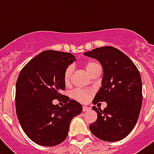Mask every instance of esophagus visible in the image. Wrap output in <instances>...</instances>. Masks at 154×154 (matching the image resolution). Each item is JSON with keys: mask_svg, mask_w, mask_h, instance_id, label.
Returning <instances> with one entry per match:
<instances>
[{"mask_svg": "<svg viewBox=\"0 0 154 154\" xmlns=\"http://www.w3.org/2000/svg\"><path fill=\"white\" fill-rule=\"evenodd\" d=\"M90 109V108L88 107V106H83V111L85 112V111H88V110Z\"/></svg>", "mask_w": 154, "mask_h": 154, "instance_id": "34e87169", "label": "esophagus"}]
</instances>
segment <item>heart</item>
I'll return each mask as SVG.
<instances>
[{
  "label": "heart",
  "instance_id": "1",
  "mask_svg": "<svg viewBox=\"0 0 154 154\" xmlns=\"http://www.w3.org/2000/svg\"><path fill=\"white\" fill-rule=\"evenodd\" d=\"M85 69L88 72V74L90 77H93L97 73L100 72V65L95 61L93 60H89L85 64ZM72 72H73V67L72 65H69L66 68V69L64 73V82L66 85H69L71 82V78H72ZM92 91L90 90H85V89H75L72 93V97L77 101H82V102H85L89 101V97L91 96Z\"/></svg>",
  "mask_w": 154,
  "mask_h": 154
}]
</instances>
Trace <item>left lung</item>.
Returning a JSON list of instances; mask_svg holds the SVG:
<instances>
[{
    "mask_svg": "<svg viewBox=\"0 0 154 154\" xmlns=\"http://www.w3.org/2000/svg\"><path fill=\"white\" fill-rule=\"evenodd\" d=\"M103 68L101 87L94 99V105L105 101L106 108H92L97 119L89 125L94 136L102 141H117L133 130L142 104V85L140 72L125 53L114 47L105 46L85 52Z\"/></svg>",
    "mask_w": 154,
    "mask_h": 154,
    "instance_id": "8db88e82",
    "label": "left lung"
}]
</instances>
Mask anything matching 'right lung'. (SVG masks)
<instances>
[{
	"label": "right lung",
	"instance_id": "right-lung-1",
	"mask_svg": "<svg viewBox=\"0 0 154 154\" xmlns=\"http://www.w3.org/2000/svg\"><path fill=\"white\" fill-rule=\"evenodd\" d=\"M74 60L71 53L47 50L29 60L18 76L17 115L25 134L40 146L61 143L72 119L82 112L80 103L60 93L65 89V69ZM55 99L65 103L62 107L53 105Z\"/></svg>",
	"mask_w": 154,
	"mask_h": 154
}]
</instances>
